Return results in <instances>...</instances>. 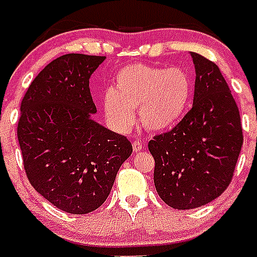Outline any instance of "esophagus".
<instances>
[{"label": "esophagus", "mask_w": 257, "mask_h": 257, "mask_svg": "<svg viewBox=\"0 0 257 257\" xmlns=\"http://www.w3.org/2000/svg\"><path fill=\"white\" fill-rule=\"evenodd\" d=\"M132 147H133V151H135V152H140L141 149L144 148V145H143V143H141V140H133V144H132Z\"/></svg>", "instance_id": "1"}]
</instances>
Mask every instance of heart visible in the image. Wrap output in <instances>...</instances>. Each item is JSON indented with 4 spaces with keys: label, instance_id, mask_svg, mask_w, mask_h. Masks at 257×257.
I'll list each match as a JSON object with an SVG mask.
<instances>
[{
    "label": "heart",
    "instance_id": "1",
    "mask_svg": "<svg viewBox=\"0 0 257 257\" xmlns=\"http://www.w3.org/2000/svg\"><path fill=\"white\" fill-rule=\"evenodd\" d=\"M191 94V76L183 68L132 64L117 73L113 89L105 93L104 110L117 129L128 131L139 109L141 124L156 132L179 122Z\"/></svg>",
    "mask_w": 257,
    "mask_h": 257
}]
</instances>
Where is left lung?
Masks as SVG:
<instances>
[{"label": "left lung", "instance_id": "8db88e82", "mask_svg": "<svg viewBox=\"0 0 257 257\" xmlns=\"http://www.w3.org/2000/svg\"><path fill=\"white\" fill-rule=\"evenodd\" d=\"M193 105L168 132L149 141L155 187L175 209H193L219 197L231 183L243 147L239 108L215 62L191 52Z\"/></svg>", "mask_w": 257, "mask_h": 257}]
</instances>
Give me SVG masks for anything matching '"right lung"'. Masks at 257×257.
<instances>
[{"label": "right lung", "instance_id": "1", "mask_svg": "<svg viewBox=\"0 0 257 257\" xmlns=\"http://www.w3.org/2000/svg\"><path fill=\"white\" fill-rule=\"evenodd\" d=\"M105 57L64 54L37 74L21 101L17 137L30 184L54 207L85 215L102 205L131 141L92 118L89 78Z\"/></svg>", "mask_w": 257, "mask_h": 257}]
</instances>
